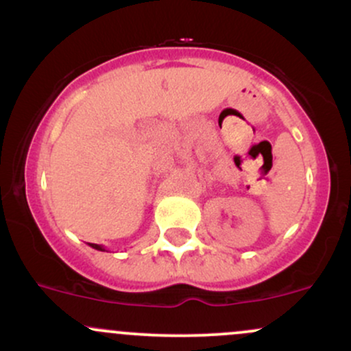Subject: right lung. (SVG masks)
I'll return each instance as SVG.
<instances>
[{
	"instance_id": "1",
	"label": "right lung",
	"mask_w": 351,
	"mask_h": 351,
	"mask_svg": "<svg viewBox=\"0 0 351 351\" xmlns=\"http://www.w3.org/2000/svg\"><path fill=\"white\" fill-rule=\"evenodd\" d=\"M90 245V247H94V249H97V251H106V247H104V245H100V244H88Z\"/></svg>"
}]
</instances>
